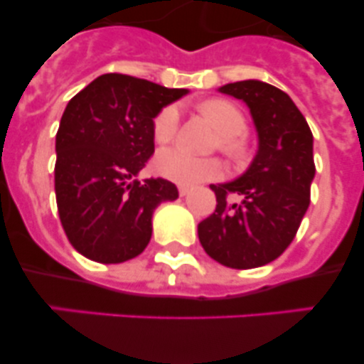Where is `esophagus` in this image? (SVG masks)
Segmentation results:
<instances>
[{
	"label": "esophagus",
	"mask_w": 364,
	"mask_h": 364,
	"mask_svg": "<svg viewBox=\"0 0 364 364\" xmlns=\"http://www.w3.org/2000/svg\"><path fill=\"white\" fill-rule=\"evenodd\" d=\"M189 193V188L188 186H178V195L180 196H186Z\"/></svg>",
	"instance_id": "34e87169"
}]
</instances>
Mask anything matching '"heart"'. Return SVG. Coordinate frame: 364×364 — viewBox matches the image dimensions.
Masks as SVG:
<instances>
[{
    "label": "heart",
    "instance_id": "heart-1",
    "mask_svg": "<svg viewBox=\"0 0 364 364\" xmlns=\"http://www.w3.org/2000/svg\"><path fill=\"white\" fill-rule=\"evenodd\" d=\"M200 110L216 124L220 130L221 151L232 159H243L247 155V144L243 134L247 132V117L234 103L227 100H207ZM180 127V107L176 103L164 105L151 121V134L155 143L166 144L175 139ZM155 169L166 178L180 186H195L207 180H216L223 175L225 168L218 159L195 157L182 148H168L159 151L155 157Z\"/></svg>",
    "mask_w": 364,
    "mask_h": 364
}]
</instances>
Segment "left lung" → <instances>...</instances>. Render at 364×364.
Wrapping results in <instances>:
<instances>
[{"label": "left lung", "mask_w": 364, "mask_h": 364, "mask_svg": "<svg viewBox=\"0 0 364 364\" xmlns=\"http://www.w3.org/2000/svg\"><path fill=\"white\" fill-rule=\"evenodd\" d=\"M250 107L259 150L243 176L210 186L216 210L198 223L203 250L220 264L250 269L275 261L295 240L311 202L313 132L293 100L259 80L220 87ZM240 196L232 204L230 196Z\"/></svg>", "instance_id": "8db88e82"}]
</instances>
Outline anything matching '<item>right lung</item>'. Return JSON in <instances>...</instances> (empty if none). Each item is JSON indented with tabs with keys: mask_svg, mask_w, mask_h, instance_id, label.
Listing matches in <instances>:
<instances>
[{
	"mask_svg": "<svg viewBox=\"0 0 364 364\" xmlns=\"http://www.w3.org/2000/svg\"><path fill=\"white\" fill-rule=\"evenodd\" d=\"M186 92L107 73L69 100L55 143V196L76 252L116 264L148 247L155 207L178 191L166 178L139 182L137 173L155 151V114Z\"/></svg>",
	"mask_w": 364,
	"mask_h": 364,
	"instance_id": "1",
	"label": "right lung"
}]
</instances>
